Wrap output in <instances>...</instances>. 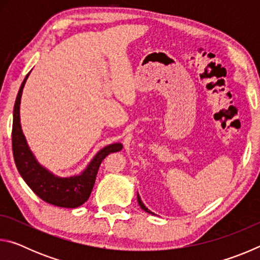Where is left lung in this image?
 <instances>
[{
	"mask_svg": "<svg viewBox=\"0 0 260 260\" xmlns=\"http://www.w3.org/2000/svg\"><path fill=\"white\" fill-rule=\"evenodd\" d=\"M138 202H139V205L141 206V209H142V210H144V211H146V212H148V213H151V214H152V212H151V211H150V210H149V209H147V208H146V205H144V204H143V202H142V201H141V199H140V196H139V193H138Z\"/></svg>",
	"mask_w": 260,
	"mask_h": 260,
	"instance_id": "1",
	"label": "left lung"
}]
</instances>
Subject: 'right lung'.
I'll return each instance as SVG.
<instances>
[{
    "mask_svg": "<svg viewBox=\"0 0 260 260\" xmlns=\"http://www.w3.org/2000/svg\"><path fill=\"white\" fill-rule=\"evenodd\" d=\"M28 76L29 73L21 83L14 108L12 152H14L17 170L24 181L28 184V187L47 203L60 206V208H78L89 199L101 162L109 153L120 151L122 144L113 143L103 148L96 153L86 170L81 174L74 175V177L59 178L46 170L35 159L21 132L19 105L23 88Z\"/></svg>",
    "mask_w": 260,
    "mask_h": 260,
    "instance_id": "add662e5",
    "label": "right lung"
}]
</instances>
